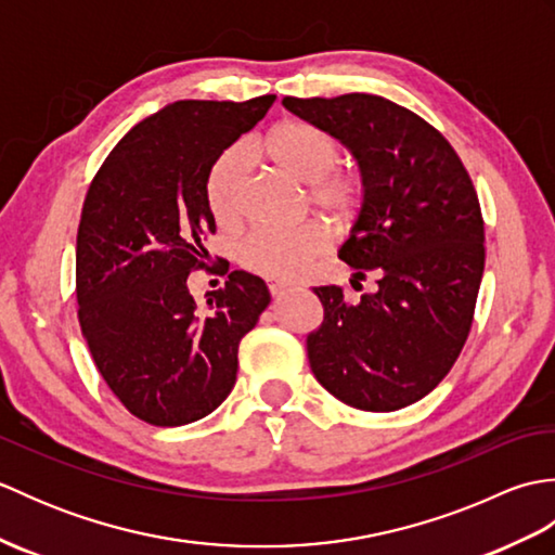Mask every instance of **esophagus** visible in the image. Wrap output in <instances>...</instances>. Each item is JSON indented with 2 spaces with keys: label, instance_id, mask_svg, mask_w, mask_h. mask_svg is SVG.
<instances>
[{
  "label": "esophagus",
  "instance_id": "obj_1",
  "mask_svg": "<svg viewBox=\"0 0 555 555\" xmlns=\"http://www.w3.org/2000/svg\"><path fill=\"white\" fill-rule=\"evenodd\" d=\"M293 286L291 284H286V281H269V293L274 298H281L284 296V293H288Z\"/></svg>",
  "mask_w": 555,
  "mask_h": 555
}]
</instances>
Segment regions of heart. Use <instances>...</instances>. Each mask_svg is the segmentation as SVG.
<instances>
[{
  "instance_id": "heart-1",
  "label": "heart",
  "mask_w": 555,
  "mask_h": 555,
  "mask_svg": "<svg viewBox=\"0 0 555 555\" xmlns=\"http://www.w3.org/2000/svg\"><path fill=\"white\" fill-rule=\"evenodd\" d=\"M257 155L274 164L288 179L308 185V205L324 215L338 231L360 217L367 199V185L356 167L340 164L336 140L324 128L308 121H281L255 145ZM245 159L241 150H227L211 164L205 183V199L221 229H235L243 221ZM332 235L320 221L296 229H259L238 247L245 269L274 281L298 279L322 257Z\"/></svg>"
}]
</instances>
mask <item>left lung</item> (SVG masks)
I'll return each mask as SVG.
<instances>
[{
  "label": "left lung",
  "mask_w": 555,
  "mask_h": 555,
  "mask_svg": "<svg viewBox=\"0 0 555 555\" xmlns=\"http://www.w3.org/2000/svg\"><path fill=\"white\" fill-rule=\"evenodd\" d=\"M358 157L367 199L338 257L370 274L358 300L344 286L314 288L324 324L308 336L310 367L340 403L393 412L434 391L473 328L485 274V219L473 179L451 143L400 104L350 92L284 98Z\"/></svg>",
  "instance_id": "8db88e82"
}]
</instances>
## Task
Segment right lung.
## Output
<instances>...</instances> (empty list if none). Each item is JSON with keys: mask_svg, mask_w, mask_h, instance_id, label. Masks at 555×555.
I'll return each instance as SVG.
<instances>
[{"mask_svg": "<svg viewBox=\"0 0 555 555\" xmlns=\"http://www.w3.org/2000/svg\"><path fill=\"white\" fill-rule=\"evenodd\" d=\"M274 100L173 102L133 126L88 188L76 241L80 332L112 393L155 427L203 420L227 400L241 338L271 300L262 279L231 271L199 308L188 276L207 267L203 243L217 231L205 199L211 164Z\"/></svg>", "mask_w": 555, "mask_h": 555, "instance_id": "right-lung-1", "label": "right lung"}]
</instances>
